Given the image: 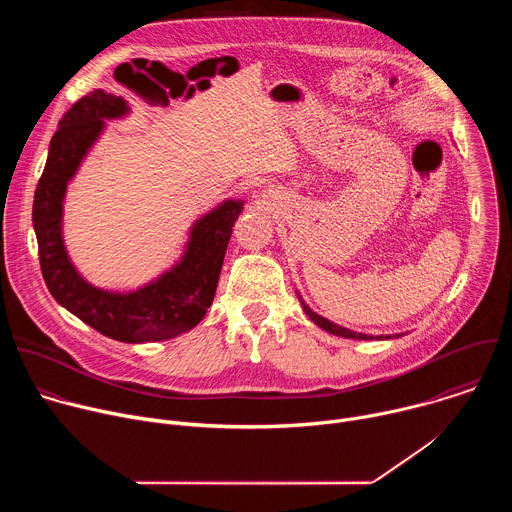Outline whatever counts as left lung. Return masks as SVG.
Wrapping results in <instances>:
<instances>
[{
    "label": "left lung",
    "instance_id": "1",
    "mask_svg": "<svg viewBox=\"0 0 512 512\" xmlns=\"http://www.w3.org/2000/svg\"><path fill=\"white\" fill-rule=\"evenodd\" d=\"M302 306H304V312L310 316V320H312V322H316L320 328H324V330H326V332H330V334L344 336V338H360V340H371V338H373V336H369V334H358V332H352V330H346V328H342V326L332 324L330 320H326V318L318 316L316 312H312L304 302H302ZM381 338H383V336H381Z\"/></svg>",
    "mask_w": 512,
    "mask_h": 512
}]
</instances>
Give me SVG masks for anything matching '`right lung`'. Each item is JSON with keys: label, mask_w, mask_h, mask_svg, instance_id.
Returning a JSON list of instances; mask_svg holds the SVG:
<instances>
[{"label": "right lung", "mask_w": 512, "mask_h": 512, "mask_svg": "<svg viewBox=\"0 0 512 512\" xmlns=\"http://www.w3.org/2000/svg\"><path fill=\"white\" fill-rule=\"evenodd\" d=\"M129 111L119 95L97 89L81 97L58 121L48 160L34 192L32 223L38 239L42 277L52 298L97 332L121 342L166 340L192 330L214 300L223 259L243 202L227 200L192 227L182 261L129 294L89 285L68 261L60 221L66 182L75 176L87 150L99 137L103 119Z\"/></svg>", "instance_id": "right-lung-1"}]
</instances>
